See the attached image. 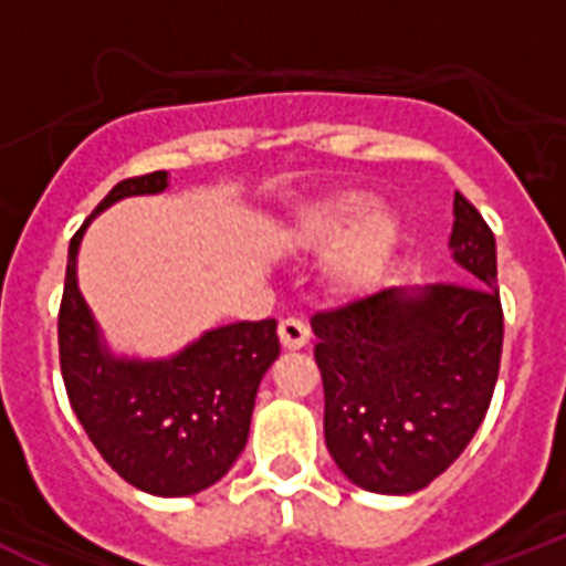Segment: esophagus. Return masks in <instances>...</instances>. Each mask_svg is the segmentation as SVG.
<instances>
[{
	"label": "esophagus",
	"instance_id": "esophagus-1",
	"mask_svg": "<svg viewBox=\"0 0 566 566\" xmlns=\"http://www.w3.org/2000/svg\"><path fill=\"white\" fill-rule=\"evenodd\" d=\"M277 334H280V343L286 345V348H303V345L308 343V337H312V332H308L306 323L297 317L280 319Z\"/></svg>",
	"mask_w": 566,
	"mask_h": 566
}]
</instances>
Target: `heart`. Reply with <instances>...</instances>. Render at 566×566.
Wrapping results in <instances>:
<instances>
[{"mask_svg":"<svg viewBox=\"0 0 566 566\" xmlns=\"http://www.w3.org/2000/svg\"><path fill=\"white\" fill-rule=\"evenodd\" d=\"M294 243L308 252L334 247L328 280L345 294H363L382 280L399 247V221L363 192H343L308 209L294 227Z\"/></svg>","mask_w":566,"mask_h":566,"instance_id":"obj_1","label":"heart"}]
</instances>
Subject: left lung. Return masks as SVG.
<instances>
[{
    "label": "left lung",
    "mask_w": 566,
    "mask_h": 566,
    "mask_svg": "<svg viewBox=\"0 0 566 566\" xmlns=\"http://www.w3.org/2000/svg\"><path fill=\"white\" fill-rule=\"evenodd\" d=\"M451 252L468 283L382 289L312 317L326 448L371 493L428 488L468 448L496 388V238L459 192Z\"/></svg>",
    "instance_id": "obj_1"
}]
</instances>
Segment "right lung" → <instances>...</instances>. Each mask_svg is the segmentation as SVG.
I'll list each match as a JSON object with an SVG mask.
<instances>
[{
    "label": "right lung",
    "mask_w": 566,
    "mask_h": 566,
    "mask_svg": "<svg viewBox=\"0 0 566 566\" xmlns=\"http://www.w3.org/2000/svg\"><path fill=\"white\" fill-rule=\"evenodd\" d=\"M167 172L115 184L67 252L59 363L78 422L104 462L153 496H192L229 473L247 448L258 385L277 359L274 319L203 332L172 357H115L78 292V247L90 221L133 195H158Z\"/></svg>",
    "instance_id": "add662e5"
}]
</instances>
